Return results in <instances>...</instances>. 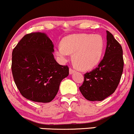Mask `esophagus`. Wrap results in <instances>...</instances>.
Instances as JSON below:
<instances>
[{
  "mask_svg": "<svg viewBox=\"0 0 134 134\" xmlns=\"http://www.w3.org/2000/svg\"><path fill=\"white\" fill-rule=\"evenodd\" d=\"M75 72H76V70H74V69H73L72 68L69 69V74H72L74 73Z\"/></svg>",
  "mask_w": 134,
  "mask_h": 134,
  "instance_id": "1",
  "label": "esophagus"
}]
</instances>
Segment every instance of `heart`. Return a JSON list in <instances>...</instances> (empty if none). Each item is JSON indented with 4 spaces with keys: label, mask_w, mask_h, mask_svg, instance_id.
<instances>
[{
    "label": "heart",
    "mask_w": 134,
    "mask_h": 134,
    "mask_svg": "<svg viewBox=\"0 0 134 134\" xmlns=\"http://www.w3.org/2000/svg\"><path fill=\"white\" fill-rule=\"evenodd\" d=\"M104 43L100 35L77 34L66 36L61 46L55 48V54L62 62L68 60L69 53L73 54L72 60L78 68L90 70L100 62Z\"/></svg>",
    "instance_id": "1"
}]
</instances>
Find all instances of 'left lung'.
I'll return each instance as SVG.
<instances>
[{
	"mask_svg": "<svg viewBox=\"0 0 134 134\" xmlns=\"http://www.w3.org/2000/svg\"><path fill=\"white\" fill-rule=\"evenodd\" d=\"M107 48L102 60L96 69L84 74L79 90L89 101H102L118 87L124 69L123 50L111 33L107 31Z\"/></svg>",
	"mask_w": 134,
	"mask_h": 134,
	"instance_id": "8db88e82",
	"label": "left lung"
}]
</instances>
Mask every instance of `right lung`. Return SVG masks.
<instances>
[{
  "label": "right lung",
  "mask_w": 134,
  "mask_h": 134,
  "mask_svg": "<svg viewBox=\"0 0 134 134\" xmlns=\"http://www.w3.org/2000/svg\"><path fill=\"white\" fill-rule=\"evenodd\" d=\"M53 52L51 40L40 32L26 35L13 49L12 72L23 97L39 103L54 99L69 67L58 64Z\"/></svg>",
  "instance_id": "1"
}]
</instances>
